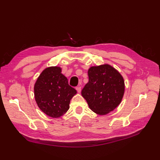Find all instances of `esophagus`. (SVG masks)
Here are the masks:
<instances>
[{"mask_svg": "<svg viewBox=\"0 0 160 160\" xmlns=\"http://www.w3.org/2000/svg\"><path fill=\"white\" fill-rule=\"evenodd\" d=\"M76 90L77 91V92H78V93H80L81 91V87H77Z\"/></svg>", "mask_w": 160, "mask_h": 160, "instance_id": "34e87169", "label": "esophagus"}]
</instances>
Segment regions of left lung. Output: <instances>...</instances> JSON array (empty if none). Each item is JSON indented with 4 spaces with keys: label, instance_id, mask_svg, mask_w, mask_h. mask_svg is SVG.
<instances>
[{
    "label": "left lung",
    "instance_id": "obj_1",
    "mask_svg": "<svg viewBox=\"0 0 160 160\" xmlns=\"http://www.w3.org/2000/svg\"><path fill=\"white\" fill-rule=\"evenodd\" d=\"M89 81L81 95L89 108L97 114L106 115L120 104L124 95L122 75L108 64L91 67L88 70Z\"/></svg>",
    "mask_w": 160,
    "mask_h": 160
}]
</instances>
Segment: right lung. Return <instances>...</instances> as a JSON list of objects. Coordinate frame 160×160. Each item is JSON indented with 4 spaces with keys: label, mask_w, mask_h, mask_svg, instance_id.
I'll use <instances>...</instances> for the list:
<instances>
[{
    "label": "right lung",
    "mask_w": 160,
    "mask_h": 160,
    "mask_svg": "<svg viewBox=\"0 0 160 160\" xmlns=\"http://www.w3.org/2000/svg\"><path fill=\"white\" fill-rule=\"evenodd\" d=\"M38 107L49 117L58 118L69 109L70 101L77 91L68 83L59 67H47L40 74L34 86Z\"/></svg>",
    "instance_id": "add662e5"
}]
</instances>
